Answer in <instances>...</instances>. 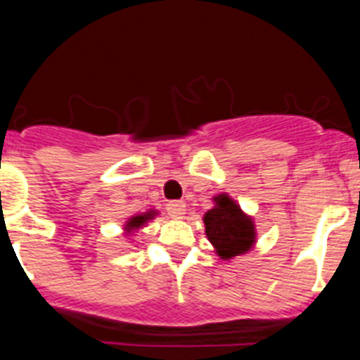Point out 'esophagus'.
I'll return each mask as SVG.
<instances>
[{
    "label": "esophagus",
    "instance_id": "obj_1",
    "mask_svg": "<svg viewBox=\"0 0 360 360\" xmlns=\"http://www.w3.org/2000/svg\"><path fill=\"white\" fill-rule=\"evenodd\" d=\"M167 212H169L171 218L174 219H180L184 214H186V203L182 200H174V202L167 203Z\"/></svg>",
    "mask_w": 360,
    "mask_h": 360
}]
</instances>
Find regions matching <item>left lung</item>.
<instances>
[{
	"label": "left lung",
	"instance_id": "obj_1",
	"mask_svg": "<svg viewBox=\"0 0 360 360\" xmlns=\"http://www.w3.org/2000/svg\"><path fill=\"white\" fill-rule=\"evenodd\" d=\"M212 202L214 207L203 214V225L214 252L227 262L252 250L257 240L252 216L241 211L236 200L227 193L216 195Z\"/></svg>",
	"mask_w": 360,
	"mask_h": 360
}]
</instances>
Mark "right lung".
<instances>
[{
    "label": "right lung",
    "mask_w": 360,
    "mask_h": 360,
    "mask_svg": "<svg viewBox=\"0 0 360 360\" xmlns=\"http://www.w3.org/2000/svg\"><path fill=\"white\" fill-rule=\"evenodd\" d=\"M157 214H158V211H155V209H149L148 212L131 216V218H128V221L124 224V234H126V236H129V234L136 232L139 229L146 227V224H148V221H151V219L155 218Z\"/></svg>",
    "instance_id": "add662e5"
}]
</instances>
